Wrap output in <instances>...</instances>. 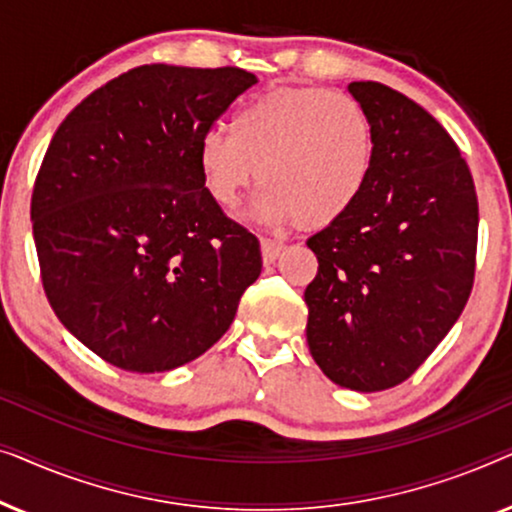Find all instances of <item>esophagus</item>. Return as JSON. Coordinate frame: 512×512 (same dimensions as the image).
<instances>
[{
    "label": "esophagus",
    "mask_w": 512,
    "mask_h": 512,
    "mask_svg": "<svg viewBox=\"0 0 512 512\" xmlns=\"http://www.w3.org/2000/svg\"><path fill=\"white\" fill-rule=\"evenodd\" d=\"M282 244L279 242H272V240H261V254H263V263L270 265L275 263L279 254H282Z\"/></svg>",
    "instance_id": "obj_1"
}]
</instances>
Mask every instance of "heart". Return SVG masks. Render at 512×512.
Listing matches in <instances>:
<instances>
[{"instance_id": "heart-1", "label": "heart", "mask_w": 512, "mask_h": 512, "mask_svg": "<svg viewBox=\"0 0 512 512\" xmlns=\"http://www.w3.org/2000/svg\"><path fill=\"white\" fill-rule=\"evenodd\" d=\"M375 128L356 97L326 88H275L235 111L230 137L207 132L198 167L209 198L235 209L265 188L254 214L305 230L342 219L366 191Z\"/></svg>"}]
</instances>
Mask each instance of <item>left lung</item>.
Instances as JSON below:
<instances>
[{
	"instance_id": "left-lung-1",
	"label": "left lung",
	"mask_w": 512,
	"mask_h": 512,
	"mask_svg": "<svg viewBox=\"0 0 512 512\" xmlns=\"http://www.w3.org/2000/svg\"><path fill=\"white\" fill-rule=\"evenodd\" d=\"M375 128L354 207L307 240V345L328 380L382 391L408 380L464 312L478 249L466 160L429 111L377 81L349 83Z\"/></svg>"
}]
</instances>
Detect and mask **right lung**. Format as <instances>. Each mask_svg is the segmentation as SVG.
<instances>
[{"instance_id": "add662e5", "label": "right lung", "mask_w": 512, "mask_h": 512, "mask_svg": "<svg viewBox=\"0 0 512 512\" xmlns=\"http://www.w3.org/2000/svg\"><path fill=\"white\" fill-rule=\"evenodd\" d=\"M256 76L142 65L72 109L32 191L41 282L62 326L111 366L205 354L261 275V244L209 198L202 137Z\"/></svg>"}]
</instances>
